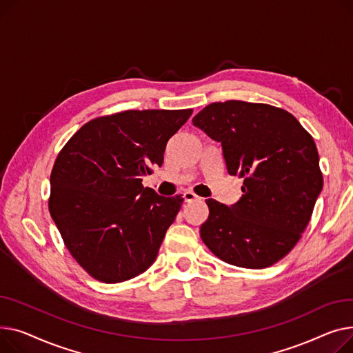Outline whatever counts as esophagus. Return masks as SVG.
Masks as SVG:
<instances>
[{
	"label": "esophagus",
	"mask_w": 353,
	"mask_h": 353,
	"mask_svg": "<svg viewBox=\"0 0 353 353\" xmlns=\"http://www.w3.org/2000/svg\"><path fill=\"white\" fill-rule=\"evenodd\" d=\"M183 199H185V202H194V201L199 199V196L195 195L192 191H186V192H183Z\"/></svg>",
	"instance_id": "obj_1"
}]
</instances>
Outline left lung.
<instances>
[{"label":"left lung","instance_id":"obj_1","mask_svg":"<svg viewBox=\"0 0 353 353\" xmlns=\"http://www.w3.org/2000/svg\"><path fill=\"white\" fill-rule=\"evenodd\" d=\"M192 123L221 143L228 174L243 178L238 202L206 199L203 243L235 266L274 265L299 241L322 191L314 138L285 110L243 101L211 103Z\"/></svg>","mask_w":353,"mask_h":353}]
</instances>
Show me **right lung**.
<instances>
[{"label": "right lung", "instance_id": "right-lung-1", "mask_svg": "<svg viewBox=\"0 0 353 353\" xmlns=\"http://www.w3.org/2000/svg\"><path fill=\"white\" fill-rule=\"evenodd\" d=\"M192 110L123 111L87 122L58 154L50 214L75 261L98 281L145 272L183 198L143 188Z\"/></svg>", "mask_w": 353, "mask_h": 353}]
</instances>
